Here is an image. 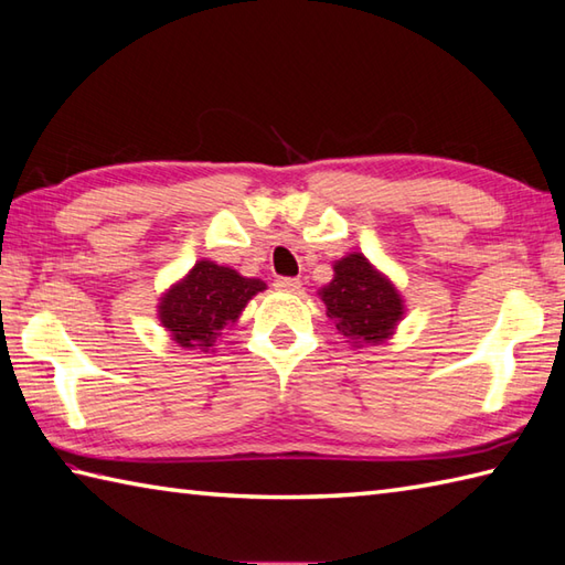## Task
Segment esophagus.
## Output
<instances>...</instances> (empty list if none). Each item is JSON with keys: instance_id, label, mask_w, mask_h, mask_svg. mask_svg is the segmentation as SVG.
<instances>
[{"instance_id": "esophagus-1", "label": "esophagus", "mask_w": 565, "mask_h": 565, "mask_svg": "<svg viewBox=\"0 0 565 565\" xmlns=\"http://www.w3.org/2000/svg\"><path fill=\"white\" fill-rule=\"evenodd\" d=\"M274 286L279 291H286V294H298V291H301V281L294 279V276H279V279L274 281Z\"/></svg>"}]
</instances>
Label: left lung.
Listing matches in <instances>:
<instances>
[{
  "mask_svg": "<svg viewBox=\"0 0 565 565\" xmlns=\"http://www.w3.org/2000/svg\"><path fill=\"white\" fill-rule=\"evenodd\" d=\"M333 271V281L318 296L326 303V316L352 348L380 345L394 335L396 323L404 318V298L396 286L360 252L338 259Z\"/></svg>",
  "mask_w": 565,
  "mask_h": 565,
  "instance_id": "1",
  "label": "left lung"
}]
</instances>
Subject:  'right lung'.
Instances as JSON below:
<instances>
[{
	"label": "right lung",
	"instance_id": "obj_1",
	"mask_svg": "<svg viewBox=\"0 0 565 565\" xmlns=\"http://www.w3.org/2000/svg\"><path fill=\"white\" fill-rule=\"evenodd\" d=\"M267 289L230 267L201 259L179 284L161 296L159 320L171 340L188 350H213L227 326H235L252 296Z\"/></svg>",
	"mask_w": 565,
	"mask_h": 565
}]
</instances>
